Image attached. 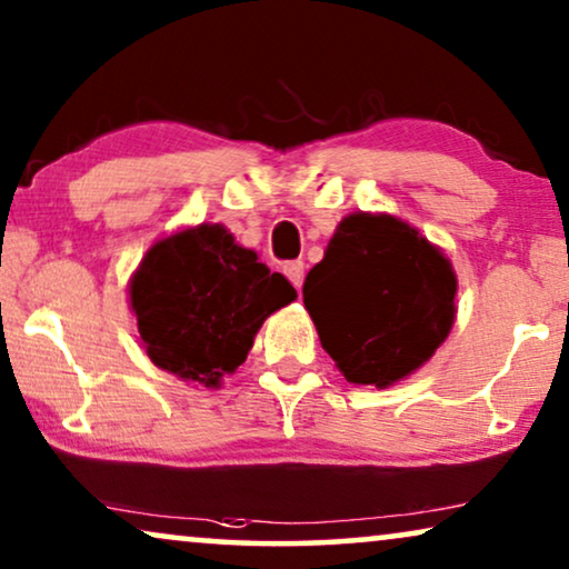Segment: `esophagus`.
<instances>
[{
    "label": "esophagus",
    "mask_w": 569,
    "mask_h": 569,
    "mask_svg": "<svg viewBox=\"0 0 569 569\" xmlns=\"http://www.w3.org/2000/svg\"><path fill=\"white\" fill-rule=\"evenodd\" d=\"M283 272H286V278H289L291 283L297 286V291H301V283H305V262H301V260L286 262Z\"/></svg>",
    "instance_id": "esophagus-1"
}]
</instances>
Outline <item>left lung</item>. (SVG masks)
<instances>
[{"mask_svg": "<svg viewBox=\"0 0 569 569\" xmlns=\"http://www.w3.org/2000/svg\"><path fill=\"white\" fill-rule=\"evenodd\" d=\"M458 278L448 257L388 213L346 216L307 272L305 307L353 385L390 388L445 343Z\"/></svg>", "mask_w": 569, "mask_h": 569, "instance_id": "1", "label": "left lung"}]
</instances>
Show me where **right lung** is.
<instances>
[{"mask_svg":"<svg viewBox=\"0 0 569 569\" xmlns=\"http://www.w3.org/2000/svg\"><path fill=\"white\" fill-rule=\"evenodd\" d=\"M297 289L239 247L221 223L156 241L130 280L142 348L158 369L221 388L244 363L257 330Z\"/></svg>","mask_w":569,"mask_h":569,"instance_id":"add662e5","label":"right lung"}]
</instances>
